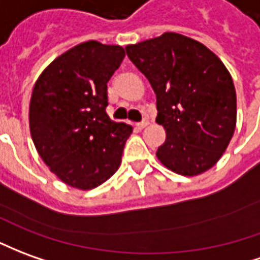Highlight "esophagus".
<instances>
[{"label":"esophagus","mask_w":260,"mask_h":260,"mask_svg":"<svg viewBox=\"0 0 260 260\" xmlns=\"http://www.w3.org/2000/svg\"><path fill=\"white\" fill-rule=\"evenodd\" d=\"M148 121H142V122H139V124H136V126H138V129H143V128H146L148 126Z\"/></svg>","instance_id":"obj_1"}]
</instances>
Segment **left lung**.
Listing matches in <instances>:
<instances>
[{"label": "left lung", "mask_w": 260, "mask_h": 260, "mask_svg": "<svg viewBox=\"0 0 260 260\" xmlns=\"http://www.w3.org/2000/svg\"><path fill=\"white\" fill-rule=\"evenodd\" d=\"M125 50L156 94V122L166 131L156 152L161 165L183 176L211 169L237 125V92L224 63L203 43L174 32Z\"/></svg>", "instance_id": "1"}]
</instances>
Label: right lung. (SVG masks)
Returning a JSON list of instances; mask_svg holds the SVG:
<instances>
[{"label": "right lung", "instance_id": "right-lung-1", "mask_svg": "<svg viewBox=\"0 0 260 260\" xmlns=\"http://www.w3.org/2000/svg\"><path fill=\"white\" fill-rule=\"evenodd\" d=\"M125 50L97 41L56 57L36 80L29 128L38 153L63 183L91 190L121 165L132 126L107 115V83Z\"/></svg>", "mask_w": 260, "mask_h": 260}]
</instances>
